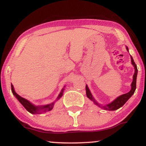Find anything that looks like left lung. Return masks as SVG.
<instances>
[{"label": "left lung", "instance_id": "obj_1", "mask_svg": "<svg viewBox=\"0 0 146 146\" xmlns=\"http://www.w3.org/2000/svg\"><path fill=\"white\" fill-rule=\"evenodd\" d=\"M127 51H128V48L126 46ZM131 58V62L132 64L133 65L134 67H135V73H134L133 75V80H132V82L131 84V90L128 92V93H125V94L121 95L120 96H119L118 98L115 99L113 102H112L111 103L108 104L106 106H102L100 104L98 103V102L95 100V98H93V95H92L91 93H90L89 88L87 85H86V96L88 99H90L91 101L94 102L95 104L98 106L100 108H104V110H115L119 109V108H121V106H123V105L125 104V103L130 98V97L132 96V95L135 93V90H136V82H137V72H138V70H137V65L134 62L133 58H132V56H130Z\"/></svg>", "mask_w": 146, "mask_h": 146}]
</instances>
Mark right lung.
Returning <instances> with one entry per match:
<instances>
[{
  "instance_id": "add662e5",
  "label": "right lung",
  "mask_w": 146,
  "mask_h": 146,
  "mask_svg": "<svg viewBox=\"0 0 146 146\" xmlns=\"http://www.w3.org/2000/svg\"><path fill=\"white\" fill-rule=\"evenodd\" d=\"M65 87V86H64ZM11 91H12L13 95L17 98V100L20 102V103L23 106L25 107V109L27 110L28 112H29L31 114H41L42 113H45L46 111H50V110H52V108H53V106H54V104L56 101L58 100L62 96L63 92H64V88H62L60 92V93L58 95V97L57 98L55 102H53V103L45 105V106H34L31 102L28 101L26 99L22 98V97L20 96L19 95H18L17 93H16V91L14 90V88L13 86V85L11 84Z\"/></svg>"
}]
</instances>
